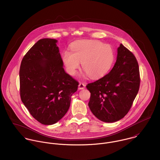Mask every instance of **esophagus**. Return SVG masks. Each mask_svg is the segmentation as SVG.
Wrapping results in <instances>:
<instances>
[{
	"label": "esophagus",
	"instance_id": "esophagus-1",
	"mask_svg": "<svg viewBox=\"0 0 160 160\" xmlns=\"http://www.w3.org/2000/svg\"><path fill=\"white\" fill-rule=\"evenodd\" d=\"M86 87V85L82 83V82H80L79 84V89H84Z\"/></svg>",
	"mask_w": 160,
	"mask_h": 160
}]
</instances>
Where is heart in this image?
I'll return each mask as SVG.
<instances>
[{
    "label": "heart",
    "instance_id": "1",
    "mask_svg": "<svg viewBox=\"0 0 160 160\" xmlns=\"http://www.w3.org/2000/svg\"><path fill=\"white\" fill-rule=\"evenodd\" d=\"M71 51L63 53V62L67 71L74 75L82 62V68L92 78L104 76L114 60L112 47L96 40H83L74 42Z\"/></svg>",
    "mask_w": 160,
    "mask_h": 160
}]
</instances>
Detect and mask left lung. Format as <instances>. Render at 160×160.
I'll list each match as a JSON object with an SVG mask.
<instances>
[{
	"label": "left lung",
	"instance_id": "obj_1",
	"mask_svg": "<svg viewBox=\"0 0 160 160\" xmlns=\"http://www.w3.org/2000/svg\"><path fill=\"white\" fill-rule=\"evenodd\" d=\"M138 64L134 55L122 44L113 68L102 78L88 84L89 107L98 119L113 122L130 110L140 87Z\"/></svg>",
	"mask_w": 160,
	"mask_h": 160
}]
</instances>
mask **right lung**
I'll use <instances>...</instances> for the list:
<instances>
[{"label":"right lung","instance_id":"add662e5","mask_svg":"<svg viewBox=\"0 0 160 160\" xmlns=\"http://www.w3.org/2000/svg\"><path fill=\"white\" fill-rule=\"evenodd\" d=\"M56 39L39 40L24 56L20 69L22 101L44 125L60 120L68 110L79 82L67 74Z\"/></svg>","mask_w":160,"mask_h":160}]
</instances>
